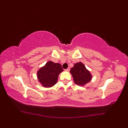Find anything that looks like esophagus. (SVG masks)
I'll list each match as a JSON object with an SVG mask.
<instances>
[{
  "instance_id": "34e87169",
  "label": "esophagus",
  "mask_w": 128,
  "mask_h": 128,
  "mask_svg": "<svg viewBox=\"0 0 128 128\" xmlns=\"http://www.w3.org/2000/svg\"><path fill=\"white\" fill-rule=\"evenodd\" d=\"M70 68H69V67H68L67 69H66V70L67 71H69V70H70Z\"/></svg>"
}]
</instances>
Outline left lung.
<instances>
[{
  "label": "left lung",
  "instance_id": "8db88e82",
  "mask_svg": "<svg viewBox=\"0 0 128 128\" xmlns=\"http://www.w3.org/2000/svg\"><path fill=\"white\" fill-rule=\"evenodd\" d=\"M70 72L75 83L78 86H83L91 80L92 76L90 72L87 70L84 64L80 62L76 63L71 68Z\"/></svg>",
  "mask_w": 128,
  "mask_h": 128
}]
</instances>
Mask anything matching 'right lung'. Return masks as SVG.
<instances>
[{
    "label": "right lung",
    "mask_w": 128,
    "mask_h": 128,
    "mask_svg": "<svg viewBox=\"0 0 128 128\" xmlns=\"http://www.w3.org/2000/svg\"><path fill=\"white\" fill-rule=\"evenodd\" d=\"M63 70L60 64L48 61L38 71V80L44 87H52L56 83L59 74Z\"/></svg>",
    "instance_id": "1"
}]
</instances>
